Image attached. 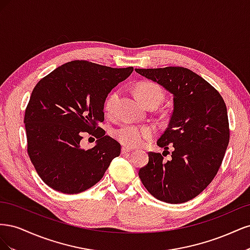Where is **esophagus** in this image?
Here are the masks:
<instances>
[{
	"instance_id": "34e87169",
	"label": "esophagus",
	"mask_w": 250,
	"mask_h": 250,
	"mask_svg": "<svg viewBox=\"0 0 250 250\" xmlns=\"http://www.w3.org/2000/svg\"><path fill=\"white\" fill-rule=\"evenodd\" d=\"M131 151V149L130 148H128V147H122V149H121V152H122V154H126V153H129Z\"/></svg>"
}]
</instances>
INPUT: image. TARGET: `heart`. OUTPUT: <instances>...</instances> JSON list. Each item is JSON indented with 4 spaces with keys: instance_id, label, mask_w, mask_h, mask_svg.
<instances>
[{
    "instance_id": "b5f03b06",
    "label": "heart",
    "mask_w": 250,
    "mask_h": 250,
    "mask_svg": "<svg viewBox=\"0 0 250 250\" xmlns=\"http://www.w3.org/2000/svg\"><path fill=\"white\" fill-rule=\"evenodd\" d=\"M137 95L139 99L144 103L156 100L158 102L163 101L164 93L160 85L153 82H145L141 84L137 89ZM118 93L111 94L106 102H105V109L111 112L115 108V105L118 101ZM154 135V130L151 127H144L133 124H124L113 130V137L120 143L128 147H138L143 145L147 140L151 139Z\"/></svg>"
}]
</instances>
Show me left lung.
<instances>
[{
    "label": "left lung",
    "instance_id": "left-lung-1",
    "mask_svg": "<svg viewBox=\"0 0 250 250\" xmlns=\"http://www.w3.org/2000/svg\"><path fill=\"white\" fill-rule=\"evenodd\" d=\"M173 96V111L157 146L173 148L172 160L150 152L139 176L156 199L183 203L195 198L214 179L229 142L226 105L208 81L181 66L135 69Z\"/></svg>",
    "mask_w": 250,
    "mask_h": 250
}]
</instances>
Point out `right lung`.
<instances>
[{
    "label": "right lung",
    "instance_id": "right-lung-1",
    "mask_svg": "<svg viewBox=\"0 0 250 250\" xmlns=\"http://www.w3.org/2000/svg\"><path fill=\"white\" fill-rule=\"evenodd\" d=\"M133 67L113 69L75 60L58 66L35 85L25 112L28 154L40 177L53 190L77 194L95 186L121 145L99 126L111 89ZM82 132L96 134V145L80 147Z\"/></svg>",
    "mask_w": 250,
    "mask_h": 250
}]
</instances>
